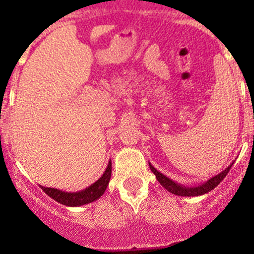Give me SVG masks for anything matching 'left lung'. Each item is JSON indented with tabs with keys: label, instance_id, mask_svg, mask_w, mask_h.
I'll use <instances>...</instances> for the list:
<instances>
[{
	"label": "left lung",
	"instance_id": "1",
	"mask_svg": "<svg viewBox=\"0 0 254 254\" xmlns=\"http://www.w3.org/2000/svg\"><path fill=\"white\" fill-rule=\"evenodd\" d=\"M148 165H150V170L152 171L153 175L156 176V178H157V181L160 182L161 186H162L163 188L167 189L170 193L176 194V195H179V196H198V195H203V194H205V193H209V191L212 190L215 187L219 186L220 182H221L222 179L226 177L227 173H229L230 168L232 167L234 162H232L231 165L226 168V170L222 171L221 173H219L217 176L212 177V178H210L209 181H206L205 183L200 184V186H196V187H184V186H182V184L176 183V182H173L172 179H170L168 177H166L161 172H158V171L156 170V168L153 167L151 163H148Z\"/></svg>",
	"mask_w": 254,
	"mask_h": 254
}]
</instances>
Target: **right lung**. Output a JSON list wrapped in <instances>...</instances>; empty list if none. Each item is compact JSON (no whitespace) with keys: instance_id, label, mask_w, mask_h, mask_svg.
I'll return each instance as SVG.
<instances>
[{"instance_id":"1","label":"right lung","mask_w":254,"mask_h":254,"mask_svg":"<svg viewBox=\"0 0 254 254\" xmlns=\"http://www.w3.org/2000/svg\"><path fill=\"white\" fill-rule=\"evenodd\" d=\"M112 176V162L109 161L108 167L104 171L103 176L98 179L97 182H94L92 186H89L88 188L83 189L81 191H76V193H67V191L59 190L55 188H47V187H42L40 188L48 194L50 198H53L54 200H56L58 203L64 204L66 206H81L84 204H89L92 201L97 200V199L101 198L102 195L106 191L107 187H108L109 181H111Z\"/></svg>"}]
</instances>
